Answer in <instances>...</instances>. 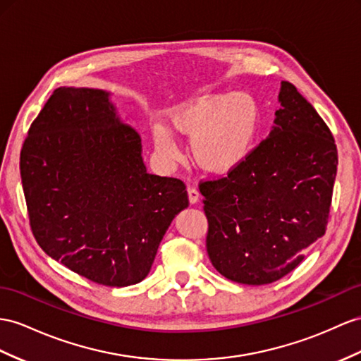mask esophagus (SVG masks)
Masks as SVG:
<instances>
[{
    "mask_svg": "<svg viewBox=\"0 0 361 361\" xmlns=\"http://www.w3.org/2000/svg\"><path fill=\"white\" fill-rule=\"evenodd\" d=\"M188 195H189L190 204H197V202L200 201V192H198L197 188L189 186V188H188Z\"/></svg>",
    "mask_w": 361,
    "mask_h": 361,
    "instance_id": "esophagus-1",
    "label": "esophagus"
}]
</instances>
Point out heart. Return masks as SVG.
<instances>
[{"label": "heart", "mask_w": 361, "mask_h": 361, "mask_svg": "<svg viewBox=\"0 0 361 361\" xmlns=\"http://www.w3.org/2000/svg\"><path fill=\"white\" fill-rule=\"evenodd\" d=\"M259 123L256 102L245 92L190 97L171 108L168 128L155 126V149L164 157L178 154L171 131L190 137L192 159L209 173H227L250 154Z\"/></svg>", "instance_id": "1"}]
</instances>
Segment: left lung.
<instances>
[{"instance_id": "8db88e82", "label": "left lung", "mask_w": 361, "mask_h": 361, "mask_svg": "<svg viewBox=\"0 0 361 361\" xmlns=\"http://www.w3.org/2000/svg\"><path fill=\"white\" fill-rule=\"evenodd\" d=\"M279 104L269 137L227 177L200 184L209 259L238 283L279 281L326 232L334 137L290 82H281Z\"/></svg>"}]
</instances>
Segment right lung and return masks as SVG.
<instances>
[{"label": "right lung", "instance_id": "add662e5", "mask_svg": "<svg viewBox=\"0 0 361 361\" xmlns=\"http://www.w3.org/2000/svg\"><path fill=\"white\" fill-rule=\"evenodd\" d=\"M20 168L39 247L100 285L142 282L189 206L181 180L146 172L142 138L105 90H54L29 129Z\"/></svg>", "mask_w": 361, "mask_h": 361}]
</instances>
